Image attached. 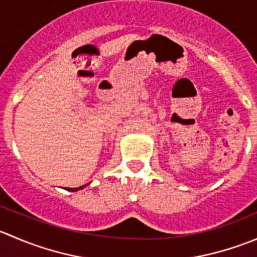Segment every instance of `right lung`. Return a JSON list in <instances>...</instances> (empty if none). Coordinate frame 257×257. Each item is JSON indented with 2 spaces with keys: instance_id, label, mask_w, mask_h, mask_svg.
Segmentation results:
<instances>
[{
  "instance_id": "obj_1",
  "label": "right lung",
  "mask_w": 257,
  "mask_h": 257,
  "mask_svg": "<svg viewBox=\"0 0 257 257\" xmlns=\"http://www.w3.org/2000/svg\"><path fill=\"white\" fill-rule=\"evenodd\" d=\"M83 186H79V188H68L67 189V190H71V191H76V190H78V189H82Z\"/></svg>"
}]
</instances>
